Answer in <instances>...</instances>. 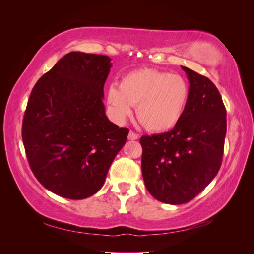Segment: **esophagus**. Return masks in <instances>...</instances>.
<instances>
[{"mask_svg":"<svg viewBox=\"0 0 254 254\" xmlns=\"http://www.w3.org/2000/svg\"><path fill=\"white\" fill-rule=\"evenodd\" d=\"M139 139V134H136L133 131H129L128 133V140H137Z\"/></svg>","mask_w":254,"mask_h":254,"instance_id":"obj_1","label":"esophagus"}]
</instances>
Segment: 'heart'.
Returning a JSON list of instances; mask_svg holds the SVG:
<instances>
[{
    "instance_id": "1",
    "label": "heart",
    "mask_w": 254,
    "mask_h": 254,
    "mask_svg": "<svg viewBox=\"0 0 254 254\" xmlns=\"http://www.w3.org/2000/svg\"><path fill=\"white\" fill-rule=\"evenodd\" d=\"M189 101V87L181 76L156 68L126 74L120 87H109L107 102L114 119L125 122L136 105V118L152 132H164L180 122Z\"/></svg>"
}]
</instances>
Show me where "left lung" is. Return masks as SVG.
I'll return each instance as SVG.
<instances>
[{
  "mask_svg": "<svg viewBox=\"0 0 254 254\" xmlns=\"http://www.w3.org/2000/svg\"><path fill=\"white\" fill-rule=\"evenodd\" d=\"M181 67L190 88L180 122L171 131L140 140L146 189L170 204L189 202L215 178L227 132V112L217 88L209 78Z\"/></svg>",
  "mask_w": 254,
  "mask_h": 254,
  "instance_id": "obj_1",
  "label": "left lung"
}]
</instances>
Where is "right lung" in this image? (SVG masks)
I'll list each match as a JSON object with an SVG mask.
<instances>
[{"label":"right lung","instance_id":"obj_1","mask_svg":"<svg viewBox=\"0 0 254 254\" xmlns=\"http://www.w3.org/2000/svg\"><path fill=\"white\" fill-rule=\"evenodd\" d=\"M108 56L71 52L37 81L23 119L30 168L42 186L64 198H88L101 190L129 130L105 112Z\"/></svg>","mask_w":254,"mask_h":254}]
</instances>
